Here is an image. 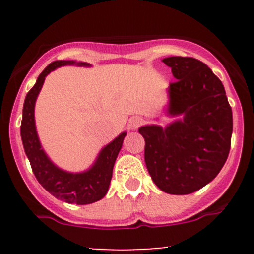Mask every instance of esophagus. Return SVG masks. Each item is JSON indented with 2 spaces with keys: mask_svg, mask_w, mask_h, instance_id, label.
<instances>
[{
  "mask_svg": "<svg viewBox=\"0 0 254 254\" xmlns=\"http://www.w3.org/2000/svg\"><path fill=\"white\" fill-rule=\"evenodd\" d=\"M142 124H143V118H142V117H137V116H136V117H132L129 121L130 127H131V129H133V130L137 129V127H141Z\"/></svg>",
  "mask_w": 254,
  "mask_h": 254,
  "instance_id": "obj_1",
  "label": "esophagus"
}]
</instances>
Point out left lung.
<instances>
[{"label": "left lung", "mask_w": 254, "mask_h": 254, "mask_svg": "<svg viewBox=\"0 0 254 254\" xmlns=\"http://www.w3.org/2000/svg\"><path fill=\"white\" fill-rule=\"evenodd\" d=\"M170 83L167 113L182 119L166 127L138 129L145 141L144 161L160 190L189 194L209 184L227 161L233 132L232 107L222 82L206 64L192 57L162 60Z\"/></svg>", "instance_id": "left-lung-1"}]
</instances>
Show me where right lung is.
<instances>
[{"instance_id": "add662e5", "label": "right lung", "mask_w": 254, "mask_h": 254, "mask_svg": "<svg viewBox=\"0 0 254 254\" xmlns=\"http://www.w3.org/2000/svg\"><path fill=\"white\" fill-rule=\"evenodd\" d=\"M72 64H76L78 66H90V64L84 62L55 61L49 64L38 76L36 84L32 87L25 98L20 133H21L25 153L30 160L32 171L40 185L57 199L70 204L84 205L100 200L109 191L113 166L123 145L127 132H122L112 142L105 145L92 167L81 173H71L61 170L49 159L42 148L36 129V121H34L36 100L45 77L52 70L62 65H72Z\"/></svg>"}]
</instances>
